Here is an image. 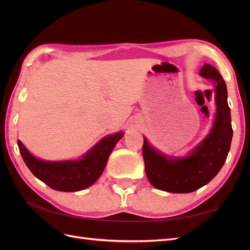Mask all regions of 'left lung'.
<instances>
[{
	"label": "left lung",
	"instance_id": "8db88e82",
	"mask_svg": "<svg viewBox=\"0 0 250 250\" xmlns=\"http://www.w3.org/2000/svg\"><path fill=\"white\" fill-rule=\"evenodd\" d=\"M200 76L215 83L216 116L213 127L190 153L184 157L166 155L144 138L143 157L150 184L170 193H191L208 185L221 170L232 139L228 88L216 67L206 63Z\"/></svg>",
	"mask_w": 250,
	"mask_h": 250
}]
</instances>
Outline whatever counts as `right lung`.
Segmentation results:
<instances>
[{
    "label": "right lung",
    "mask_w": 250,
    "mask_h": 250,
    "mask_svg": "<svg viewBox=\"0 0 250 250\" xmlns=\"http://www.w3.org/2000/svg\"><path fill=\"white\" fill-rule=\"evenodd\" d=\"M123 135L124 132L107 135L75 161H43L30 153L20 140L18 145L22 160L34 176L56 191L77 192L90 187L100 177L113 148Z\"/></svg>",
    "instance_id": "1"
}]
</instances>
